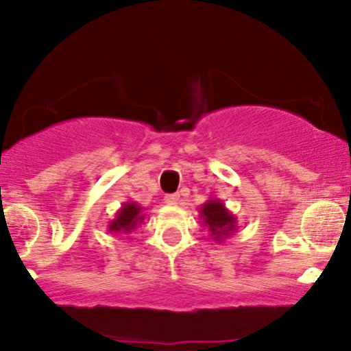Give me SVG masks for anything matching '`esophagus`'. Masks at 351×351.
I'll return each mask as SVG.
<instances>
[{
    "label": "esophagus",
    "instance_id": "34e87169",
    "mask_svg": "<svg viewBox=\"0 0 351 351\" xmlns=\"http://www.w3.org/2000/svg\"><path fill=\"white\" fill-rule=\"evenodd\" d=\"M180 201V195H167L165 196V203L170 204V206H175V204H178Z\"/></svg>",
    "mask_w": 351,
    "mask_h": 351
}]
</instances>
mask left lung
<instances>
[{
  "instance_id": "8db88e82",
  "label": "left lung",
  "mask_w": 351,
  "mask_h": 351,
  "mask_svg": "<svg viewBox=\"0 0 351 351\" xmlns=\"http://www.w3.org/2000/svg\"><path fill=\"white\" fill-rule=\"evenodd\" d=\"M199 217L203 221V226L208 228L209 236L216 243H223L229 236H232L237 231V219L231 211L226 208V204L221 199L211 198L208 199L203 206L199 208Z\"/></svg>"
}]
</instances>
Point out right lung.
Here are the masks:
<instances>
[{
	"mask_svg": "<svg viewBox=\"0 0 351 351\" xmlns=\"http://www.w3.org/2000/svg\"><path fill=\"white\" fill-rule=\"evenodd\" d=\"M143 208L140 206L135 201H127L122 204V208L115 213L114 219L108 223V232H114V234H130L132 231H135V228L138 224L143 223L145 215Z\"/></svg>",
	"mask_w": 351,
	"mask_h": 351,
	"instance_id": "1",
	"label": "right lung"
}]
</instances>
